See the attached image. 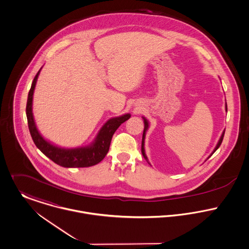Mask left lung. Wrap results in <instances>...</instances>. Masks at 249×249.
Masks as SVG:
<instances>
[{
  "mask_svg": "<svg viewBox=\"0 0 249 249\" xmlns=\"http://www.w3.org/2000/svg\"><path fill=\"white\" fill-rule=\"evenodd\" d=\"M225 109H226V111H227V105L225 106ZM143 119V123H144V128H143V132H142V156H143V158L147 161V157H146V155H145V152H144V147H143V145H144V137H145V132H146V130H147V128H148V122L144 119V118H142ZM224 132H225V130L222 132V134H221V136H220V138H219V140H218V142H217V144H216V146L214 147V149H213V153L219 147V145L221 144V142H222V140H223V136H224ZM212 153V154H213ZM211 154V155H212ZM210 155V156H211ZM209 156V157H210Z\"/></svg>",
  "mask_w": 249,
  "mask_h": 249,
  "instance_id": "obj_1",
  "label": "left lung"
}]
</instances>
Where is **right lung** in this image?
I'll return each instance as SVG.
<instances>
[{"mask_svg":"<svg viewBox=\"0 0 249 249\" xmlns=\"http://www.w3.org/2000/svg\"><path fill=\"white\" fill-rule=\"evenodd\" d=\"M40 70L36 73L28 96L26 113L29 129L36 146L52 161L64 168H84L100 163L107 154L113 134L118 127L130 118V114L108 120L101 128L95 141L88 146L75 148H62L47 142L38 132L33 115V97L36 88L37 77Z\"/></svg>","mask_w":249,"mask_h":249,"instance_id":"right-lung-1","label":"right lung"}]
</instances>
